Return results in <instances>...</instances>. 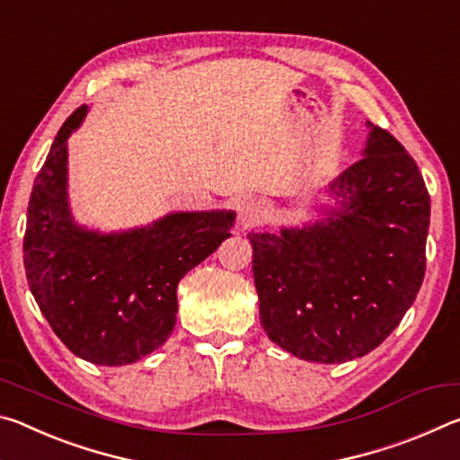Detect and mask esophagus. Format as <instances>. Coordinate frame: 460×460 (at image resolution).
<instances>
[{"mask_svg": "<svg viewBox=\"0 0 460 460\" xmlns=\"http://www.w3.org/2000/svg\"><path fill=\"white\" fill-rule=\"evenodd\" d=\"M237 219L243 229L253 227V225H260L263 219V205L260 200H243L237 208Z\"/></svg>", "mask_w": 460, "mask_h": 460, "instance_id": "34e87169", "label": "esophagus"}]
</instances>
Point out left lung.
Wrapping results in <instances>:
<instances>
[{
    "label": "left lung",
    "mask_w": 460,
    "mask_h": 460,
    "mask_svg": "<svg viewBox=\"0 0 460 460\" xmlns=\"http://www.w3.org/2000/svg\"><path fill=\"white\" fill-rule=\"evenodd\" d=\"M367 128L363 160L329 184L332 205L321 219L247 235L263 331L305 361L345 363L373 351L424 279V178L398 139Z\"/></svg>",
    "instance_id": "1"
}]
</instances>
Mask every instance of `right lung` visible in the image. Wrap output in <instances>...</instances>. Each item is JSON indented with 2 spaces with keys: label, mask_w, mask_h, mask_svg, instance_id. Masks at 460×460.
<instances>
[{
  "label": "right lung",
  "mask_w": 460,
  "mask_h": 460,
  "mask_svg": "<svg viewBox=\"0 0 460 460\" xmlns=\"http://www.w3.org/2000/svg\"><path fill=\"white\" fill-rule=\"evenodd\" d=\"M65 121L34 181L24 235L28 286L57 337L81 359L118 367L150 355L174 331L178 282L231 237L233 211H178L126 231L89 229L68 202Z\"/></svg>",
  "instance_id": "right-lung-1"
}]
</instances>
